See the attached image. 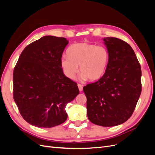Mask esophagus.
Masks as SVG:
<instances>
[{
	"label": "esophagus",
	"mask_w": 155,
	"mask_h": 155,
	"mask_svg": "<svg viewBox=\"0 0 155 155\" xmlns=\"http://www.w3.org/2000/svg\"><path fill=\"white\" fill-rule=\"evenodd\" d=\"M78 86L79 91L81 92L83 91V85H81V84H78Z\"/></svg>",
	"instance_id": "esophagus-1"
}]
</instances>
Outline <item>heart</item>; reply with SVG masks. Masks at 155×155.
<instances>
[{"mask_svg": "<svg viewBox=\"0 0 155 155\" xmlns=\"http://www.w3.org/2000/svg\"><path fill=\"white\" fill-rule=\"evenodd\" d=\"M67 56L61 59V67L69 79H74L78 72L83 78L91 81L99 80L105 74L109 62V51L106 46L85 42L70 45L67 50Z\"/></svg>", "mask_w": 155, "mask_h": 155, "instance_id": "b5f03b06", "label": "heart"}]
</instances>
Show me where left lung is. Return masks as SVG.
Listing matches in <instances>:
<instances>
[{"label": "left lung", "instance_id": "1", "mask_svg": "<svg viewBox=\"0 0 155 155\" xmlns=\"http://www.w3.org/2000/svg\"><path fill=\"white\" fill-rule=\"evenodd\" d=\"M109 51L104 76L83 87L87 113L92 123L103 127L123 124L132 116L142 91L141 67L131 46L116 37L104 38Z\"/></svg>", "mask_w": 155, "mask_h": 155}]
</instances>
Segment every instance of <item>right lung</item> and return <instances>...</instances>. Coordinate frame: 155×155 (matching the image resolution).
Segmentation results:
<instances>
[{
    "label": "right lung",
    "instance_id": "1",
    "mask_svg": "<svg viewBox=\"0 0 155 155\" xmlns=\"http://www.w3.org/2000/svg\"><path fill=\"white\" fill-rule=\"evenodd\" d=\"M68 41L47 35L23 50L13 70V99L22 117L38 127L66 121L65 107L79 93L78 84L63 74L61 59Z\"/></svg>",
    "mask_w": 155,
    "mask_h": 155
}]
</instances>
